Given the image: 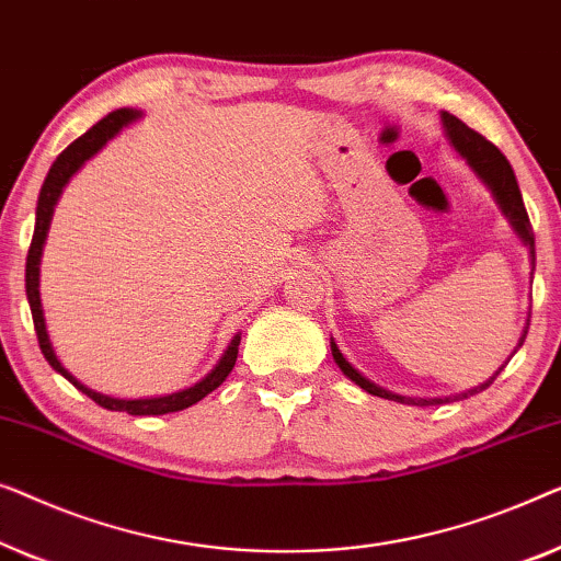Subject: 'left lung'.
Returning <instances> with one entry per match:
<instances>
[{"instance_id": "left-lung-1", "label": "left lung", "mask_w": 561, "mask_h": 561, "mask_svg": "<svg viewBox=\"0 0 561 561\" xmlns=\"http://www.w3.org/2000/svg\"><path fill=\"white\" fill-rule=\"evenodd\" d=\"M442 119V129H445V137H447V145L455 149V154L460 157V160L468 164L472 170V175H476L480 183H483L488 191H491L495 205H499L501 216L508 220V226L514 228V233L518 236V241L524 243L526 251H528V266H531V279H534V270H536V249H534V231H531V224H528V213L524 208V198H520V191H518V183H516V175H514V168H511V162L506 157L501 154V149L491 145L485 137H480L478 131H472L470 126H465L457 116L442 112L439 114ZM528 318L531 314H526V325L520 330L518 335V343L514 353H511L508 360L516 356V351L524 345L526 341V333H528ZM330 351H333V360L337 363V368L343 370V376H348L353 383L360 386L363 391L374 393V397H381V399H389V401H399V404H412V407H435V404H447V401H455V399H468L472 393H480L485 391L488 386L495 381V376L501 374L503 368H506V363L495 370V374L483 381L480 386H472V389L462 391V393H455V397H435V399H420V397H401V393H393L389 389H383V386H378L370 381L360 374V370L353 366V363L343 356L341 348H337L335 337H330Z\"/></svg>"}]
</instances>
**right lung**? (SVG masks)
<instances>
[{
  "instance_id": "right-lung-1",
  "label": "right lung",
  "mask_w": 561,
  "mask_h": 561,
  "mask_svg": "<svg viewBox=\"0 0 561 561\" xmlns=\"http://www.w3.org/2000/svg\"><path fill=\"white\" fill-rule=\"evenodd\" d=\"M139 108H116V112L106 114L99 124H93L89 131L81 134L73 145H68L62 152L58 154V160L53 162L50 172H47L45 183L41 187V198H37V210H35V233H33V243H30L27 251V266H25V289H27V302L30 310H33V322H35V333L37 341H41V351L45 360L50 363L53 370H58L62 378H68L70 383L76 386L78 391H83L85 397L96 401L99 407L112 409V412H126L134 416H157V414H172V412H183V409L198 404L201 399L208 397L210 391H216L220 383L226 381V376L231 374L236 366V356H239V343H241V333H236L228 343V348L224 351V356L218 358L216 366H213L208 374H205L198 383L187 386V389L164 393V397H147V399H119V397H108V393H101L96 389H89V386L78 381V378L70 374V370L62 366L60 358L55 356V348L50 343V335H47V325H45V312H43V299H41V262H43V249H45V239L47 231H50V220L55 213V205H58L62 191L70 183V178L76 175L78 170L83 168L85 162L91 160L93 154H99L108 141H112L116 134L126 126L141 119Z\"/></svg>"
}]
</instances>
